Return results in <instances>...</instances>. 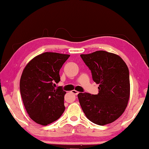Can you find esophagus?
<instances>
[{
    "instance_id": "obj_1",
    "label": "esophagus",
    "mask_w": 149,
    "mask_h": 149,
    "mask_svg": "<svg viewBox=\"0 0 149 149\" xmlns=\"http://www.w3.org/2000/svg\"><path fill=\"white\" fill-rule=\"evenodd\" d=\"M72 93L73 94H74V95H77V94L79 93V92H78V91H75V90H73V91H72Z\"/></svg>"
}]
</instances>
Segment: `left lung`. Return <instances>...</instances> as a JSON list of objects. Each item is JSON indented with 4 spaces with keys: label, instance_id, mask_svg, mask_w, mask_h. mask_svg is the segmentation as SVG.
Listing matches in <instances>:
<instances>
[{
    "label": "left lung",
    "instance_id": "obj_1",
    "mask_svg": "<svg viewBox=\"0 0 149 149\" xmlns=\"http://www.w3.org/2000/svg\"><path fill=\"white\" fill-rule=\"evenodd\" d=\"M91 70L99 93H79V101L87 119L99 125L117 120L123 113L130 96L129 72L125 62L116 54L96 51L80 55Z\"/></svg>",
    "mask_w": 149,
    "mask_h": 149
}]
</instances>
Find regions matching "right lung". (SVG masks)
I'll return each instance as SVG.
<instances>
[{"mask_svg": "<svg viewBox=\"0 0 149 149\" xmlns=\"http://www.w3.org/2000/svg\"><path fill=\"white\" fill-rule=\"evenodd\" d=\"M68 54L45 52L28 62L20 81L21 97L28 114L36 123L47 125L58 119L65 111L62 87L55 88L60 81L59 72Z\"/></svg>", "mask_w": 149, "mask_h": 149, "instance_id": "right-lung-1", "label": "right lung"}]
</instances>
